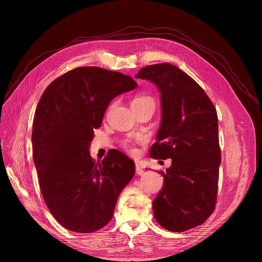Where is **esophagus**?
<instances>
[{
	"instance_id": "1",
	"label": "esophagus",
	"mask_w": 262,
	"mask_h": 262,
	"mask_svg": "<svg viewBox=\"0 0 262 262\" xmlns=\"http://www.w3.org/2000/svg\"><path fill=\"white\" fill-rule=\"evenodd\" d=\"M136 173H137V175H143L144 170L140 166H138V164H137V166H136Z\"/></svg>"
}]
</instances>
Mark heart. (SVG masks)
Returning <instances> with one entry per match:
<instances>
[{
	"label": "heart",
	"instance_id": "obj_1",
	"mask_svg": "<svg viewBox=\"0 0 262 262\" xmlns=\"http://www.w3.org/2000/svg\"><path fill=\"white\" fill-rule=\"evenodd\" d=\"M143 103H153L154 104V100L148 95H137L136 98L133 100L132 105H138V104H143ZM123 146L125 147L130 154L137 153V148L135 147V144L133 142H129V141L123 142Z\"/></svg>",
	"mask_w": 262,
	"mask_h": 262
}]
</instances>
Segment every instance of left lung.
Returning <instances> with one entry per match:
<instances>
[{
  "label": "left lung",
  "mask_w": 262,
  "mask_h": 262,
  "mask_svg": "<svg viewBox=\"0 0 262 262\" xmlns=\"http://www.w3.org/2000/svg\"><path fill=\"white\" fill-rule=\"evenodd\" d=\"M135 77L152 81L161 94V123L149 156L172 159L161 172L154 215L167 230L186 231L214 210L221 163L216 110L198 82L174 64L146 66Z\"/></svg>",
  "instance_id": "8db88e82"
}]
</instances>
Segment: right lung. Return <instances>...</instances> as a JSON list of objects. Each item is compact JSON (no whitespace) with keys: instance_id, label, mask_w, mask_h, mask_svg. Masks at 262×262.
Returning a JSON list of instances; mask_svg holds the SVG:
<instances>
[{"instance_id":"add662e5","label":"right lung","mask_w":262,"mask_h":262,"mask_svg":"<svg viewBox=\"0 0 262 262\" xmlns=\"http://www.w3.org/2000/svg\"><path fill=\"white\" fill-rule=\"evenodd\" d=\"M136 87L128 75L80 67L53 80L41 95L33 157L43 200L67 229L89 233L108 224L135 174V162L120 150H110L95 163L89 147L109 103Z\"/></svg>"}]
</instances>
